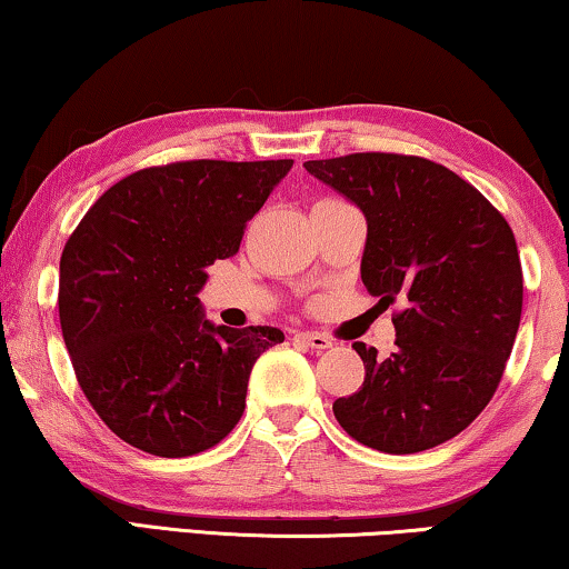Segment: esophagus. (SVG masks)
I'll return each instance as SVG.
<instances>
[{
	"label": "esophagus",
	"instance_id": "obj_1",
	"mask_svg": "<svg viewBox=\"0 0 569 569\" xmlns=\"http://www.w3.org/2000/svg\"><path fill=\"white\" fill-rule=\"evenodd\" d=\"M295 341L302 343V346H310V349H316V351L331 349V346H333L331 336L318 333V331H300V333H295Z\"/></svg>",
	"mask_w": 569,
	"mask_h": 569
}]
</instances>
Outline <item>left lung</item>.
<instances>
[{
  "label": "left lung",
  "mask_w": 569,
  "mask_h": 569,
  "mask_svg": "<svg viewBox=\"0 0 569 569\" xmlns=\"http://www.w3.org/2000/svg\"><path fill=\"white\" fill-rule=\"evenodd\" d=\"M367 218L361 282L392 312L395 349L353 341L365 382L333 402L351 439L416 455L455 439L496 395L513 349L523 271L508 220L441 163L406 153L305 161Z\"/></svg>",
  "instance_id": "1"
}]
</instances>
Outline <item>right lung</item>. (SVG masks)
Wrapping results in <instances>:
<instances>
[{
    "mask_svg": "<svg viewBox=\"0 0 569 569\" xmlns=\"http://www.w3.org/2000/svg\"><path fill=\"white\" fill-rule=\"evenodd\" d=\"M290 169L292 159L148 167L107 189L66 241V349L89 406L130 447L192 457L241 421L251 369L284 333L212 326L197 292Z\"/></svg>",
    "mask_w": 569,
    "mask_h": 569,
    "instance_id": "obj_1",
    "label": "right lung"
}]
</instances>
